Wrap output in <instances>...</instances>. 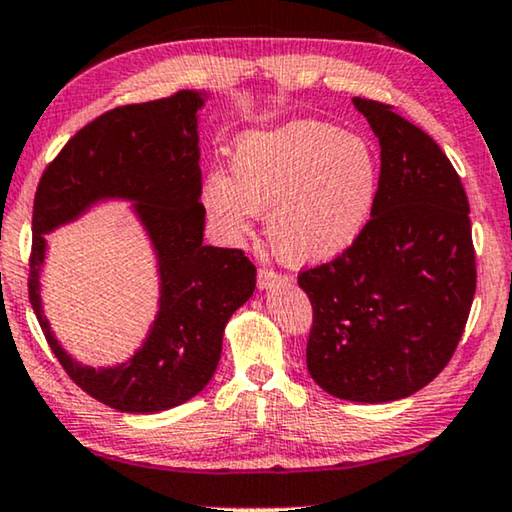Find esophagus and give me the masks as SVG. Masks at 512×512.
<instances>
[{
    "instance_id": "obj_1",
    "label": "esophagus",
    "mask_w": 512,
    "mask_h": 512,
    "mask_svg": "<svg viewBox=\"0 0 512 512\" xmlns=\"http://www.w3.org/2000/svg\"><path fill=\"white\" fill-rule=\"evenodd\" d=\"M282 282H285V276H282V273H278V271L269 269V266H262V269L257 271L259 289H271L276 285H282Z\"/></svg>"
}]
</instances>
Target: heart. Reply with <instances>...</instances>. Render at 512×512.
Segmentation results:
<instances>
[{
	"label": "heart",
	"instance_id": "heart-1",
	"mask_svg": "<svg viewBox=\"0 0 512 512\" xmlns=\"http://www.w3.org/2000/svg\"><path fill=\"white\" fill-rule=\"evenodd\" d=\"M379 193V163L363 137L299 119L236 140L232 174L213 167L202 202L230 241L253 232L264 209L269 239L289 264L331 262L368 227Z\"/></svg>",
	"mask_w": 512,
	"mask_h": 512
}]
</instances>
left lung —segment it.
<instances>
[{"label":"left lung","instance_id":"left-lung-1","mask_svg":"<svg viewBox=\"0 0 512 512\" xmlns=\"http://www.w3.org/2000/svg\"><path fill=\"white\" fill-rule=\"evenodd\" d=\"M379 137L372 218L345 253L299 273L310 377L335 398L393 402L455 354L476 294L469 200L451 160L393 105L354 98Z\"/></svg>","mask_w":512,"mask_h":512}]
</instances>
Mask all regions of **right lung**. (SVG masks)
Wrapping results in <instances>:
<instances>
[{"instance_id":"1","label":"right lung","mask_w":512,"mask_h":512,"mask_svg":"<svg viewBox=\"0 0 512 512\" xmlns=\"http://www.w3.org/2000/svg\"><path fill=\"white\" fill-rule=\"evenodd\" d=\"M202 105V94L183 89L105 112L66 142L36 188L29 301L38 324L66 375L91 398L128 414H156L195 398L218 368L227 319L255 292L257 271L243 250L202 243ZM108 196L136 202L159 257L161 310L133 359L96 371L75 364L54 340L37 276L42 234Z\"/></svg>"}]
</instances>
